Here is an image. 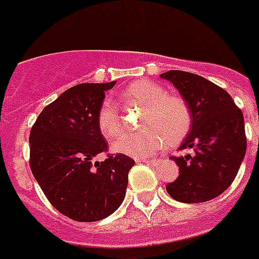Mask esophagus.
Returning a JSON list of instances; mask_svg holds the SVG:
<instances>
[{"label": "esophagus", "instance_id": "34e87169", "mask_svg": "<svg viewBox=\"0 0 259 259\" xmlns=\"http://www.w3.org/2000/svg\"><path fill=\"white\" fill-rule=\"evenodd\" d=\"M137 162L138 163H148V165H155L157 163V159H137Z\"/></svg>", "mask_w": 259, "mask_h": 259}]
</instances>
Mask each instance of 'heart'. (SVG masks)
Wrapping results in <instances>:
<instances>
[{"instance_id":"obj_1","label":"heart","mask_w":259,"mask_h":259,"mask_svg":"<svg viewBox=\"0 0 259 259\" xmlns=\"http://www.w3.org/2000/svg\"><path fill=\"white\" fill-rule=\"evenodd\" d=\"M125 102L145 106L141 118V132L125 134L113 144L115 153L133 158L154 155L166 144L174 145L184 140L191 125L188 104L181 97L169 96L162 86L149 79L133 82L121 93ZM101 134L111 141L122 133V119L113 105L106 101L97 114Z\"/></svg>"}]
</instances>
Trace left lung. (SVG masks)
I'll return each mask as SVG.
<instances>
[{
    "mask_svg": "<svg viewBox=\"0 0 259 259\" xmlns=\"http://www.w3.org/2000/svg\"><path fill=\"white\" fill-rule=\"evenodd\" d=\"M159 77L176 86L191 114L190 132L180 150L191 149L193 154L171 157L180 176L166 190L178 202L210 201L232 185L245 158L242 111L226 90L201 75L170 70Z\"/></svg>",
    "mask_w": 259,
    "mask_h": 259,
    "instance_id": "1",
    "label": "left lung"
}]
</instances>
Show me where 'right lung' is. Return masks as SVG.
I'll return each instance as SVG.
<instances>
[{"label": "right lung", "mask_w": 259, "mask_h": 259, "mask_svg": "<svg viewBox=\"0 0 259 259\" xmlns=\"http://www.w3.org/2000/svg\"><path fill=\"white\" fill-rule=\"evenodd\" d=\"M114 85L115 81L73 86L48 105L31 127V173L49 202L70 220H104L125 198L134 159L118 153L96 161L108 149L97 114L105 92Z\"/></svg>", "instance_id": "1"}]
</instances>
